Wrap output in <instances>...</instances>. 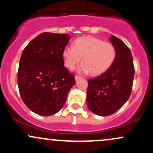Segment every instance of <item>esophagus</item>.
I'll list each match as a JSON object with an SVG mask.
<instances>
[{"label":"esophagus","instance_id":"esophagus-1","mask_svg":"<svg viewBox=\"0 0 153 153\" xmlns=\"http://www.w3.org/2000/svg\"><path fill=\"white\" fill-rule=\"evenodd\" d=\"M75 81H78V80H80V79H81V78H80V76H78V75H75Z\"/></svg>","mask_w":153,"mask_h":153}]
</instances>
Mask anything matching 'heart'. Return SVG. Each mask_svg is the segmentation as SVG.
Wrapping results in <instances>:
<instances>
[{
  "label": "heart",
  "instance_id": "b5f03b06",
  "mask_svg": "<svg viewBox=\"0 0 153 153\" xmlns=\"http://www.w3.org/2000/svg\"><path fill=\"white\" fill-rule=\"evenodd\" d=\"M73 47L67 46L62 51L65 66L73 71L82 60L83 64L78 71L94 76L106 72L114 62L117 51L112 44L105 42L99 38L85 36L78 38L73 42Z\"/></svg>",
  "mask_w": 153,
  "mask_h": 153
}]
</instances>
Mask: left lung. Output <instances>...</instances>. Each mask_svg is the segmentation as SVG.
<instances>
[{"label":"left lung","instance_id":"obj_1","mask_svg":"<svg viewBox=\"0 0 153 153\" xmlns=\"http://www.w3.org/2000/svg\"><path fill=\"white\" fill-rule=\"evenodd\" d=\"M109 41L117 51L114 62L104 73L89 79L87 89L88 108L95 114L102 117L113 114L127 102L134 76L130 50L114 35Z\"/></svg>","mask_w":153,"mask_h":153}]
</instances>
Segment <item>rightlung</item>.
Wrapping results in <instances>:
<instances>
[{
  "instance_id": "right-lung-1",
  "label": "right lung",
  "mask_w": 153,
  "mask_h": 153,
  "mask_svg": "<svg viewBox=\"0 0 153 153\" xmlns=\"http://www.w3.org/2000/svg\"><path fill=\"white\" fill-rule=\"evenodd\" d=\"M71 36L42 33L28 44L22 54L18 86L26 106L35 114L51 116L64 106L75 76L64 66L62 51Z\"/></svg>"
}]
</instances>
